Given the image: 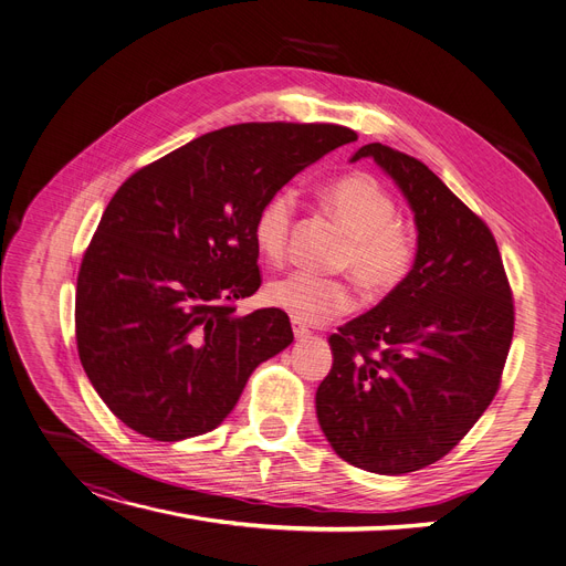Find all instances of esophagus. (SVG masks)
<instances>
[{
  "label": "esophagus",
  "mask_w": 566,
  "mask_h": 566,
  "mask_svg": "<svg viewBox=\"0 0 566 566\" xmlns=\"http://www.w3.org/2000/svg\"><path fill=\"white\" fill-rule=\"evenodd\" d=\"M291 326H293V335H296V339H307L310 337V331L301 322H296V318H293Z\"/></svg>",
  "instance_id": "1"
}]
</instances>
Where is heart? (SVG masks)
Returning a JSON list of instances; mask_svg holds the SVG:
<instances>
[{
    "label": "heart",
    "mask_w": 566,
    "mask_h": 566,
    "mask_svg": "<svg viewBox=\"0 0 566 566\" xmlns=\"http://www.w3.org/2000/svg\"><path fill=\"white\" fill-rule=\"evenodd\" d=\"M328 212L349 233L337 265L347 268L367 293H388L409 275L416 244L411 233L398 222V203L370 176L352 174L324 191ZM296 214V193L282 189L263 203L254 222V242L270 263L282 261ZM265 301L301 324H318L349 312L356 303L352 286L344 280L318 277L305 270L275 277L265 286Z\"/></svg>",
    "instance_id": "1"
}]
</instances>
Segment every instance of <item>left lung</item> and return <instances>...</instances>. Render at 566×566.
Masks as SVG:
<instances>
[{"label": "left lung", "instance_id": "left-lung-1", "mask_svg": "<svg viewBox=\"0 0 566 566\" xmlns=\"http://www.w3.org/2000/svg\"><path fill=\"white\" fill-rule=\"evenodd\" d=\"M375 159L413 212L416 256L388 296L331 335L316 419L333 451L400 476L444 458L493 402L513 337L497 242L432 170L381 143Z\"/></svg>", "mask_w": 566, "mask_h": 566}]
</instances>
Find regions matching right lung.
I'll return each instance as SVG.
<instances>
[{"mask_svg": "<svg viewBox=\"0 0 566 566\" xmlns=\"http://www.w3.org/2000/svg\"><path fill=\"white\" fill-rule=\"evenodd\" d=\"M337 125H235L140 168L111 199L83 256V370L127 428L157 441L214 430L256 367L293 342L282 310L231 305L261 286L263 203L335 147Z\"/></svg>", "mask_w": 566, "mask_h": 566, "instance_id": "obj_1", "label": "right lung"}]
</instances>
